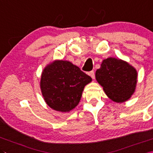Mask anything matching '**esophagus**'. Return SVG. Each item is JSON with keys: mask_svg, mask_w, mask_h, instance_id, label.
Segmentation results:
<instances>
[{"mask_svg": "<svg viewBox=\"0 0 153 153\" xmlns=\"http://www.w3.org/2000/svg\"><path fill=\"white\" fill-rule=\"evenodd\" d=\"M88 74H89V76H91V78H92V79H94V76H94V71H90L89 73H88Z\"/></svg>", "mask_w": 153, "mask_h": 153, "instance_id": "1", "label": "esophagus"}]
</instances>
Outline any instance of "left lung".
<instances>
[{
    "label": "left lung",
    "instance_id": "1",
    "mask_svg": "<svg viewBox=\"0 0 153 153\" xmlns=\"http://www.w3.org/2000/svg\"><path fill=\"white\" fill-rule=\"evenodd\" d=\"M95 78L110 99L123 103L134 93L137 71L126 61L110 57L103 60Z\"/></svg>",
    "mask_w": 153,
    "mask_h": 153
}]
</instances>
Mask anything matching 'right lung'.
<instances>
[{"label": "right lung", "mask_w": 153, "mask_h": 153, "mask_svg": "<svg viewBox=\"0 0 153 153\" xmlns=\"http://www.w3.org/2000/svg\"><path fill=\"white\" fill-rule=\"evenodd\" d=\"M91 80L71 62L55 60L43 69L40 86L43 99L50 108L68 113L78 105L84 88Z\"/></svg>", "instance_id": "add662e5"}]
</instances>
